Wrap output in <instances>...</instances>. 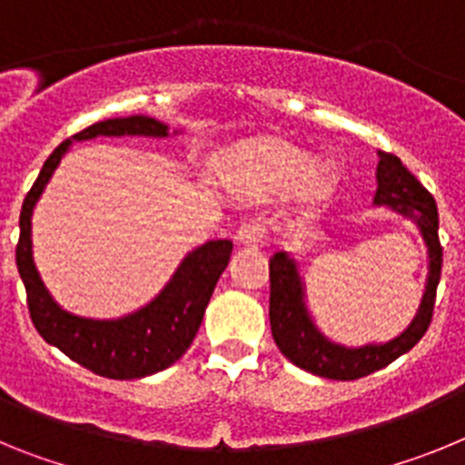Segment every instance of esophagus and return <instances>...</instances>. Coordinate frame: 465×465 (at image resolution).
Returning a JSON list of instances; mask_svg holds the SVG:
<instances>
[{
  "label": "esophagus",
  "instance_id": "34e87169",
  "mask_svg": "<svg viewBox=\"0 0 465 465\" xmlns=\"http://www.w3.org/2000/svg\"><path fill=\"white\" fill-rule=\"evenodd\" d=\"M237 244L242 246H258L265 240V223L262 221H244L235 232Z\"/></svg>",
  "mask_w": 465,
  "mask_h": 465
}]
</instances>
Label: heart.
<instances>
[{
    "instance_id": "obj_1",
    "label": "heart",
    "mask_w": 465,
    "mask_h": 465,
    "mask_svg": "<svg viewBox=\"0 0 465 465\" xmlns=\"http://www.w3.org/2000/svg\"><path fill=\"white\" fill-rule=\"evenodd\" d=\"M223 183L242 195H277L293 186L302 204H319L338 186V170L328 158L282 137H261L237 143L219 160Z\"/></svg>"
}]
</instances>
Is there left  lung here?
I'll use <instances>...</instances> for the list:
<instances>
[{"mask_svg": "<svg viewBox=\"0 0 465 465\" xmlns=\"http://www.w3.org/2000/svg\"><path fill=\"white\" fill-rule=\"evenodd\" d=\"M372 203L391 207L393 212L412 219L429 249V277H426L424 298L412 323L398 338L384 344H363V347H342V344L331 342L314 326L307 312L305 289H302V279H300L293 258L286 252H279L270 258V326H272L274 342L291 363L326 380H359L380 368H386L424 338L433 319L435 291H438L442 270L438 207H435L433 195L402 165L401 158L380 151L377 193Z\"/></svg>", "mask_w": 465, "mask_h": 465, "instance_id": "8db88e82", "label": "left lung"}]
</instances>
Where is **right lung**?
Segmentation results:
<instances>
[{"mask_svg": "<svg viewBox=\"0 0 465 465\" xmlns=\"http://www.w3.org/2000/svg\"><path fill=\"white\" fill-rule=\"evenodd\" d=\"M170 127L151 116L109 118L64 139L41 167L35 186L20 209V240L15 265L27 291V307L39 335L69 359L109 380H139L155 375L186 354L203 323L216 282L232 253L230 240H212L197 246L176 268L167 286L149 305L121 319H85L64 312L51 298L32 258V212L53 172L72 142L94 137H167Z\"/></svg>", "mask_w": 465, "mask_h": 465, "instance_id": "add662e5", "label": "right lung"}]
</instances>
